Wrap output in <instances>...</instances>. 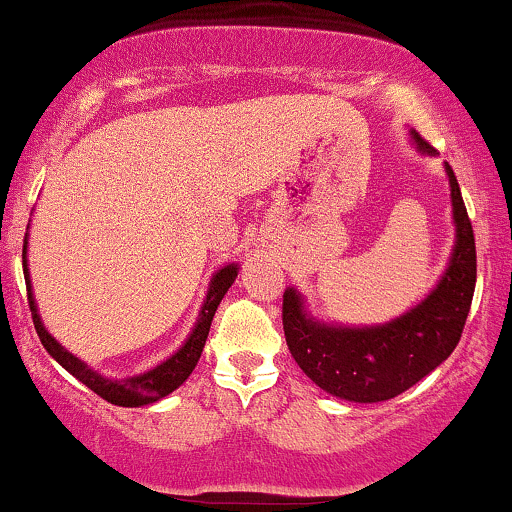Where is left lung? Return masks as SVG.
<instances>
[{"mask_svg":"<svg viewBox=\"0 0 512 512\" xmlns=\"http://www.w3.org/2000/svg\"><path fill=\"white\" fill-rule=\"evenodd\" d=\"M414 141L424 153L434 150L419 134H414ZM446 170L458 242L443 280L417 309L386 326L333 328L306 318L297 292L282 294V328L294 362L316 386L342 400L395 398L446 362L458 347L477 282V246L458 179L453 167L446 165Z\"/></svg>","mask_w":512,"mask_h":512,"instance_id":"left-lung-1","label":"left lung"}]
</instances>
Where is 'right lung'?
<instances>
[{
  "label": "right lung",
  "instance_id": "right-lung-1",
  "mask_svg": "<svg viewBox=\"0 0 512 512\" xmlns=\"http://www.w3.org/2000/svg\"><path fill=\"white\" fill-rule=\"evenodd\" d=\"M23 258H26V246H23ZM23 275H26L28 304H30V311H33L35 333H38V338L42 345H45V350L50 352L71 376H76L83 386H88L93 393H98L102 400L112 402V405H119V407H141V405H150V402H158L160 398H165V395H170L172 390L182 386L186 378H189L191 371H194L198 359H201L203 345H206L210 321H213L215 311H218V304L222 302V297H225V292L230 290L234 278H237V266H227L213 275V280H210V290L206 294V302H203V309H201V318H198L194 333H191L189 340L184 342L182 350L172 354L167 362L155 366V369L148 371V374L124 378V381H110V378H102L100 374H95L93 369H88L81 359H76L74 354L66 352L64 347L59 345V342L54 340L45 328H42L38 311H35L33 292H30L26 261H23Z\"/></svg>",
  "mask_w": 512,
  "mask_h": 512
}]
</instances>
